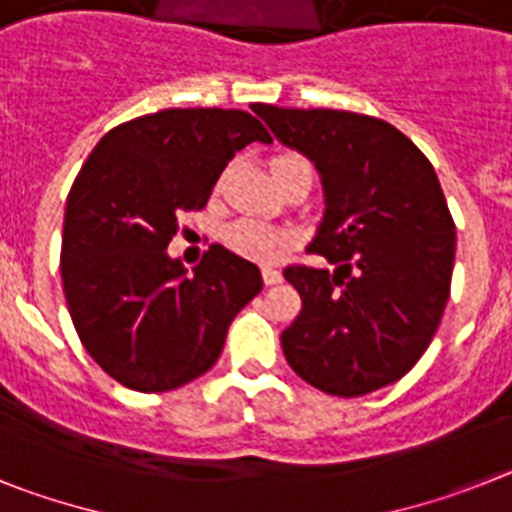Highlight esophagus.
Returning a JSON list of instances; mask_svg holds the SVG:
<instances>
[{"instance_id":"34e87169","label":"esophagus","mask_w":512,"mask_h":512,"mask_svg":"<svg viewBox=\"0 0 512 512\" xmlns=\"http://www.w3.org/2000/svg\"><path fill=\"white\" fill-rule=\"evenodd\" d=\"M263 281H265V286H276V283H281L283 281L281 270L265 265V268H263Z\"/></svg>"}]
</instances>
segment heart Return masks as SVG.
<instances>
[{
    "label": "heart",
    "instance_id": "1",
    "mask_svg": "<svg viewBox=\"0 0 512 512\" xmlns=\"http://www.w3.org/2000/svg\"><path fill=\"white\" fill-rule=\"evenodd\" d=\"M299 163L307 161H304L302 156H294V153H281V156H276L270 161V169L276 174V171L291 169V166H299ZM223 239H226V244H229L234 252H239V255L244 257H257V260L270 257L283 242H286V236L283 234L268 229L263 223L249 221V218L231 223L229 229L223 231Z\"/></svg>",
    "mask_w": 512,
    "mask_h": 512
}]
</instances>
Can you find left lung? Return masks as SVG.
Here are the masks:
<instances>
[{"label":"left lung","instance_id":"1","mask_svg":"<svg viewBox=\"0 0 512 512\" xmlns=\"http://www.w3.org/2000/svg\"><path fill=\"white\" fill-rule=\"evenodd\" d=\"M315 163L325 213L309 244L336 265H289L302 312L281 333L296 375L330 395L401 380L437 333L450 296L455 223L432 163L393 124L354 111L252 106Z\"/></svg>","mask_w":512,"mask_h":512}]
</instances>
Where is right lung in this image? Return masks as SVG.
<instances>
[{"label": "right lung", "instance_id": "1", "mask_svg": "<svg viewBox=\"0 0 512 512\" xmlns=\"http://www.w3.org/2000/svg\"><path fill=\"white\" fill-rule=\"evenodd\" d=\"M270 143L239 109H163L101 137L67 197L62 286L72 325L93 362L140 393L205 375L231 320L263 276L255 263L210 244L187 276L169 257L176 218L208 203L226 163Z\"/></svg>", "mask_w": 512, "mask_h": 512}]
</instances>
